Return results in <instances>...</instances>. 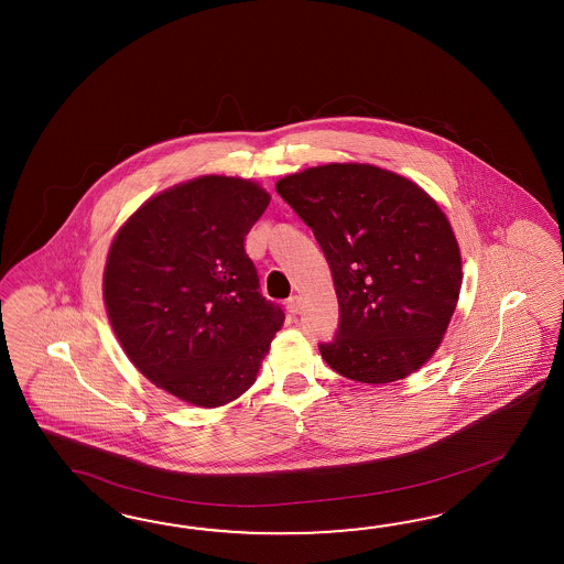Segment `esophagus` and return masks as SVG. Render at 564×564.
Wrapping results in <instances>:
<instances>
[{
	"label": "esophagus",
	"instance_id": "34e87169",
	"mask_svg": "<svg viewBox=\"0 0 564 564\" xmlns=\"http://www.w3.org/2000/svg\"><path fill=\"white\" fill-rule=\"evenodd\" d=\"M285 307H288V312L290 314H300L302 312V297H297V295H293V297H290L288 302H285Z\"/></svg>",
	"mask_w": 564,
	"mask_h": 564
}]
</instances>
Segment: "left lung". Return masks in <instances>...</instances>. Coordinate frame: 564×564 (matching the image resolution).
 Listing matches in <instances>:
<instances>
[{"instance_id": "8db88e82", "label": "left lung", "mask_w": 564, "mask_h": 564, "mask_svg": "<svg viewBox=\"0 0 564 564\" xmlns=\"http://www.w3.org/2000/svg\"><path fill=\"white\" fill-rule=\"evenodd\" d=\"M328 260L340 326L322 359L361 383H390L437 352L462 290L456 234L437 200L373 164L305 167L274 184Z\"/></svg>"}]
</instances>
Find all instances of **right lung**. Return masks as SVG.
<instances>
[{"mask_svg":"<svg viewBox=\"0 0 564 564\" xmlns=\"http://www.w3.org/2000/svg\"><path fill=\"white\" fill-rule=\"evenodd\" d=\"M269 203L254 181L205 174L148 198L110 242L102 295L115 336L139 373L186 404L242 397L283 326L243 248Z\"/></svg>","mask_w":564,"mask_h":564,"instance_id":"1","label":"right lung"}]
</instances>
